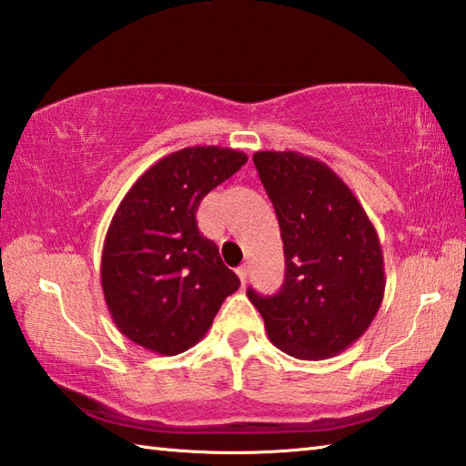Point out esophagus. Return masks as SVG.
<instances>
[{
	"instance_id": "1",
	"label": "esophagus",
	"mask_w": 466,
	"mask_h": 466,
	"mask_svg": "<svg viewBox=\"0 0 466 466\" xmlns=\"http://www.w3.org/2000/svg\"><path fill=\"white\" fill-rule=\"evenodd\" d=\"M236 275H238V279H240V283H242V287L247 285V277H248V267L247 265H242L238 270H236Z\"/></svg>"
}]
</instances>
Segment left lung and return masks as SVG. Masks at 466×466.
Wrapping results in <instances>:
<instances>
[{"label":"left lung","instance_id":"left-lung-1","mask_svg":"<svg viewBox=\"0 0 466 466\" xmlns=\"http://www.w3.org/2000/svg\"><path fill=\"white\" fill-rule=\"evenodd\" d=\"M281 228L285 281L252 301L279 350L324 360L367 332L385 293L375 226L349 185L318 158L293 150L252 155Z\"/></svg>","mask_w":466,"mask_h":466}]
</instances>
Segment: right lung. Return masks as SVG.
<instances>
[{
  "instance_id": "obj_1",
  "label": "right lung",
  "mask_w": 466,
  "mask_h": 466,
  "mask_svg": "<svg viewBox=\"0 0 466 466\" xmlns=\"http://www.w3.org/2000/svg\"><path fill=\"white\" fill-rule=\"evenodd\" d=\"M248 157L222 147H189L152 165L126 193L101 252V289L117 329L150 352L196 346L240 279L198 230L208 193Z\"/></svg>"
}]
</instances>
